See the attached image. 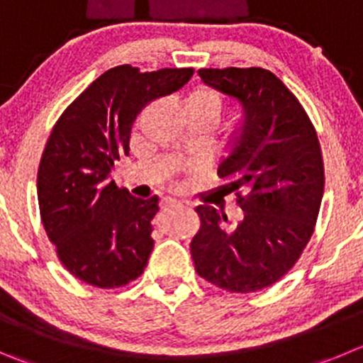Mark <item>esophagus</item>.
Returning <instances> with one entry per match:
<instances>
[{"label": "esophagus", "mask_w": 363, "mask_h": 363, "mask_svg": "<svg viewBox=\"0 0 363 363\" xmlns=\"http://www.w3.org/2000/svg\"><path fill=\"white\" fill-rule=\"evenodd\" d=\"M162 206H164V209H170V208H175V206H181V202L172 201V199H166V201L162 202Z\"/></svg>", "instance_id": "34e87169"}]
</instances>
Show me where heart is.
<instances>
[{
	"label": "heart",
	"instance_id": "heart-1",
	"mask_svg": "<svg viewBox=\"0 0 363 363\" xmlns=\"http://www.w3.org/2000/svg\"><path fill=\"white\" fill-rule=\"evenodd\" d=\"M186 113L193 114V116H202L208 120L216 121L222 113V98L218 93L208 87H199L193 91L184 101Z\"/></svg>",
	"mask_w": 363,
	"mask_h": 363
}]
</instances>
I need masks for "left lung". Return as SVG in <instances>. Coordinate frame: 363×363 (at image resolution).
<instances>
[{"label":"left lung","mask_w":363,"mask_h":363,"mask_svg":"<svg viewBox=\"0 0 363 363\" xmlns=\"http://www.w3.org/2000/svg\"><path fill=\"white\" fill-rule=\"evenodd\" d=\"M206 86L242 105L243 118L218 164L236 193L233 225L213 206H199L201 229L189 249L201 277L228 292L267 289L289 272L313 235L324 193L317 132L292 91L263 67L199 69Z\"/></svg>","instance_id":"left-lung-1"}]
</instances>
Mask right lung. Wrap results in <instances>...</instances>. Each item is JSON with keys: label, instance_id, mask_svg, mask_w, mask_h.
I'll list each match as a JSON object with an SVG mask.
<instances>
[{"label": "right lung", "instance_id": "1", "mask_svg": "<svg viewBox=\"0 0 363 363\" xmlns=\"http://www.w3.org/2000/svg\"><path fill=\"white\" fill-rule=\"evenodd\" d=\"M193 67L141 73L128 64L100 74L53 127L40 157V218L60 263L98 289L138 279L154 249L159 197H132L111 179L130 152L135 116L155 98L181 89Z\"/></svg>", "mask_w": 363, "mask_h": 363}]
</instances>
